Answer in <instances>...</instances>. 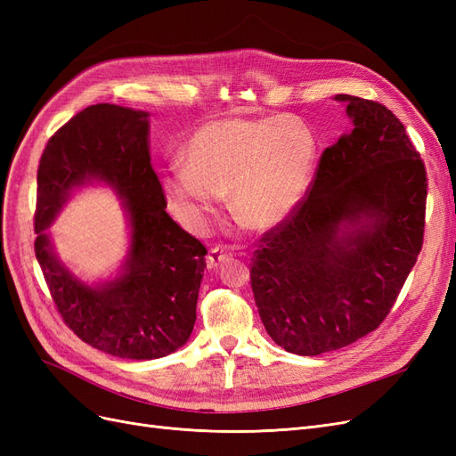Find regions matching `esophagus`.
Listing matches in <instances>:
<instances>
[{
    "mask_svg": "<svg viewBox=\"0 0 456 456\" xmlns=\"http://www.w3.org/2000/svg\"><path fill=\"white\" fill-rule=\"evenodd\" d=\"M232 256H233V255H232V251L228 249L226 245H215V247H211L209 255H207V268L215 270L216 266H220V265H224V262H228Z\"/></svg>",
    "mask_w": 456,
    "mask_h": 456,
    "instance_id": "obj_1",
    "label": "esophagus"
}]
</instances>
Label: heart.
<instances>
[{
    "mask_svg": "<svg viewBox=\"0 0 456 456\" xmlns=\"http://www.w3.org/2000/svg\"><path fill=\"white\" fill-rule=\"evenodd\" d=\"M315 158V134L298 118H218L190 134L161 188L183 218L201 220L230 196L240 223L265 232L293 215Z\"/></svg>",
    "mask_w": 456,
    "mask_h": 456,
    "instance_id": "obj_1",
    "label": "heart"
}]
</instances>
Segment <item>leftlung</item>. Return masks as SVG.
<instances>
[{
  "label": "left lung",
  "instance_id": "left-lung-1",
  "mask_svg": "<svg viewBox=\"0 0 456 456\" xmlns=\"http://www.w3.org/2000/svg\"><path fill=\"white\" fill-rule=\"evenodd\" d=\"M337 101L352 131L323 150L306 196L258 240L249 265L266 333L298 355L372 333L424 241L428 176L403 123L380 102Z\"/></svg>",
  "mask_w": 456,
  "mask_h": 456
}]
</instances>
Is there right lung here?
<instances>
[{
	"instance_id": "1",
	"label": "right lung",
	"mask_w": 456,
	"mask_h": 456,
	"mask_svg": "<svg viewBox=\"0 0 456 456\" xmlns=\"http://www.w3.org/2000/svg\"><path fill=\"white\" fill-rule=\"evenodd\" d=\"M93 177L117 188L132 223L126 270L102 288L84 286L61 267L45 232L71 188ZM165 207L146 112L94 104L49 139L37 167L34 249L62 322L89 346L126 360H156L190 338L207 249Z\"/></svg>"
}]
</instances>
